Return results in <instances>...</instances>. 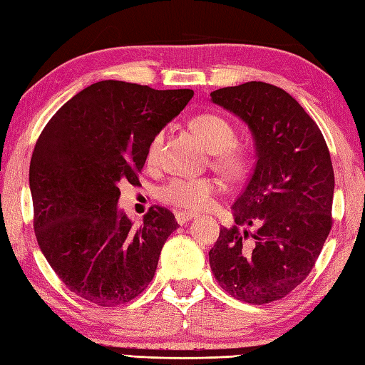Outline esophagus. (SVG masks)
I'll return each mask as SVG.
<instances>
[{
  "instance_id": "esophagus-1",
  "label": "esophagus",
  "mask_w": 365,
  "mask_h": 365,
  "mask_svg": "<svg viewBox=\"0 0 365 365\" xmlns=\"http://www.w3.org/2000/svg\"><path fill=\"white\" fill-rule=\"evenodd\" d=\"M195 217H196V213H192V212H177L175 213V220H177L178 225L188 223V221L192 220Z\"/></svg>"
}]
</instances>
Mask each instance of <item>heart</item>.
I'll list each match as a JSON object with an SVG mask.
<instances>
[{
    "instance_id": "1",
    "label": "heart",
    "mask_w": 365,
    "mask_h": 365,
    "mask_svg": "<svg viewBox=\"0 0 365 365\" xmlns=\"http://www.w3.org/2000/svg\"><path fill=\"white\" fill-rule=\"evenodd\" d=\"M192 130L201 135L205 145L215 153V168L226 175H240L245 170L247 160L234 148L235 131L227 120L213 113H202L191 121ZM163 133L156 134L148 150V161L155 163L163 145ZM220 191V183L213 178H183L175 177L161 190L164 202L187 210H204L210 207Z\"/></svg>"
}]
</instances>
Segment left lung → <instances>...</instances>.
Segmentation results:
<instances>
[{
    "mask_svg": "<svg viewBox=\"0 0 365 365\" xmlns=\"http://www.w3.org/2000/svg\"><path fill=\"white\" fill-rule=\"evenodd\" d=\"M210 101L244 121L256 163L209 252L221 288L247 304H269L301 284L332 226L334 169L318 125L287 91L247 82L210 93ZM253 225L256 232L240 230Z\"/></svg>",
    "mask_w": 365,
    "mask_h": 365,
    "instance_id": "obj_1",
    "label": "left lung"
}]
</instances>
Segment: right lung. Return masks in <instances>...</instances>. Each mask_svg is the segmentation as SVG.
<instances>
[{
    "instance_id": "obj_1",
    "label": "right lung",
    "mask_w": 365,
    "mask_h": 365,
    "mask_svg": "<svg viewBox=\"0 0 365 365\" xmlns=\"http://www.w3.org/2000/svg\"><path fill=\"white\" fill-rule=\"evenodd\" d=\"M195 95L188 88L101 81L50 118L30 163L34 232L50 267L78 297L130 302L152 282L173 212L150 207L134 226L118 209L120 182L139 183L156 134Z\"/></svg>"
}]
</instances>
